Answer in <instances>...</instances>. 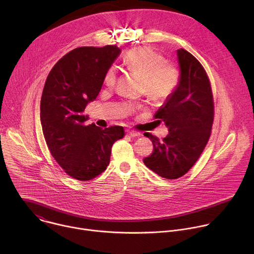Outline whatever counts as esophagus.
<instances>
[{
    "instance_id": "esophagus-1",
    "label": "esophagus",
    "mask_w": 254,
    "mask_h": 254,
    "mask_svg": "<svg viewBox=\"0 0 254 254\" xmlns=\"http://www.w3.org/2000/svg\"><path fill=\"white\" fill-rule=\"evenodd\" d=\"M127 135H129V136H137V135H139V132H137V131H134V130H130V129H127Z\"/></svg>"
}]
</instances>
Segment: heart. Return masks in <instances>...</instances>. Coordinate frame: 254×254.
I'll return each mask as SVG.
<instances>
[{
	"instance_id": "heart-1",
	"label": "heart",
	"mask_w": 254,
	"mask_h": 254,
	"mask_svg": "<svg viewBox=\"0 0 254 254\" xmlns=\"http://www.w3.org/2000/svg\"><path fill=\"white\" fill-rule=\"evenodd\" d=\"M126 66L143 77V91L155 101H164L173 96L180 84V72L173 64L166 63L160 53L148 47L129 50L125 58ZM117 81V70L108 68L104 75L106 86H114Z\"/></svg>"
}]
</instances>
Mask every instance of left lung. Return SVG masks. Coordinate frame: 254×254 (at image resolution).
Masks as SVG:
<instances>
[{
  "label": "left lung",
  "mask_w": 254,
  "mask_h": 254,
  "mask_svg": "<svg viewBox=\"0 0 254 254\" xmlns=\"http://www.w3.org/2000/svg\"><path fill=\"white\" fill-rule=\"evenodd\" d=\"M180 84L155 115L169 133L163 140L146 132L154 146L143 164L165 179L184 176L197 162L209 140L214 120L211 84L201 63L188 51L177 50Z\"/></svg>",
  "instance_id": "1"
}]
</instances>
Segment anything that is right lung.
<instances>
[{
    "instance_id": "right-lung-1",
    "label": "right lung",
    "mask_w": 254,
    "mask_h": 254,
    "mask_svg": "<svg viewBox=\"0 0 254 254\" xmlns=\"http://www.w3.org/2000/svg\"><path fill=\"white\" fill-rule=\"evenodd\" d=\"M116 45L79 47L51 69L42 92L40 120L48 149L70 177L88 181L105 171L123 127L85 126L86 105L98 95L105 72L118 58Z\"/></svg>"
}]
</instances>
